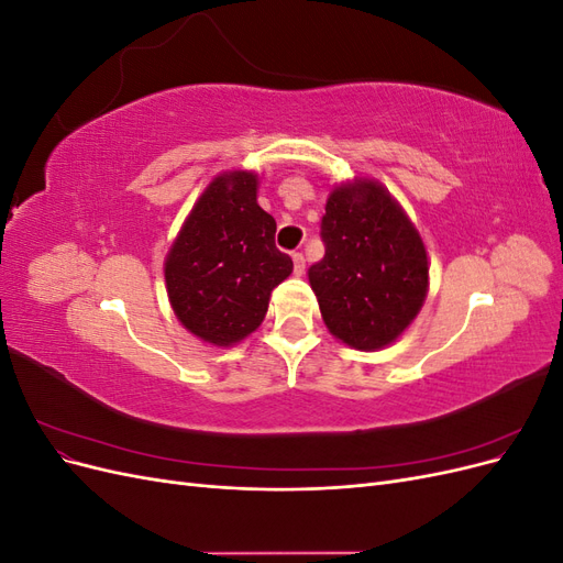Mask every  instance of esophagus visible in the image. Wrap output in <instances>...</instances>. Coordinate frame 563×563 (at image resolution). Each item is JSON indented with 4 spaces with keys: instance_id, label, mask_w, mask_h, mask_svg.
<instances>
[{
    "instance_id": "esophagus-1",
    "label": "esophagus",
    "mask_w": 563,
    "mask_h": 563,
    "mask_svg": "<svg viewBox=\"0 0 563 563\" xmlns=\"http://www.w3.org/2000/svg\"><path fill=\"white\" fill-rule=\"evenodd\" d=\"M291 258H294V269H296V275H302V272H305V255H302V253H294Z\"/></svg>"
}]
</instances>
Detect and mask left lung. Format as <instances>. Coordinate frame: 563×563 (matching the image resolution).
<instances>
[{"label":"left lung","mask_w":563,"mask_h":563,"mask_svg":"<svg viewBox=\"0 0 563 563\" xmlns=\"http://www.w3.org/2000/svg\"><path fill=\"white\" fill-rule=\"evenodd\" d=\"M327 253L308 269L327 329L354 350L387 347L428 296V251L378 180L333 187L321 218Z\"/></svg>","instance_id":"obj_1"}]
</instances>
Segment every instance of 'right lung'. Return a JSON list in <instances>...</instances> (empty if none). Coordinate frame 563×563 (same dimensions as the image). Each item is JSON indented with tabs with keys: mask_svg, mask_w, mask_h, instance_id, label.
I'll use <instances>...</instances> for the list:
<instances>
[{
	"mask_svg": "<svg viewBox=\"0 0 563 563\" xmlns=\"http://www.w3.org/2000/svg\"><path fill=\"white\" fill-rule=\"evenodd\" d=\"M258 207V174L225 172L201 192L164 261L166 294L183 327L230 347L261 327L272 288L294 272Z\"/></svg>",
	"mask_w": 563,
	"mask_h": 563,
	"instance_id": "add662e5",
	"label": "right lung"
}]
</instances>
